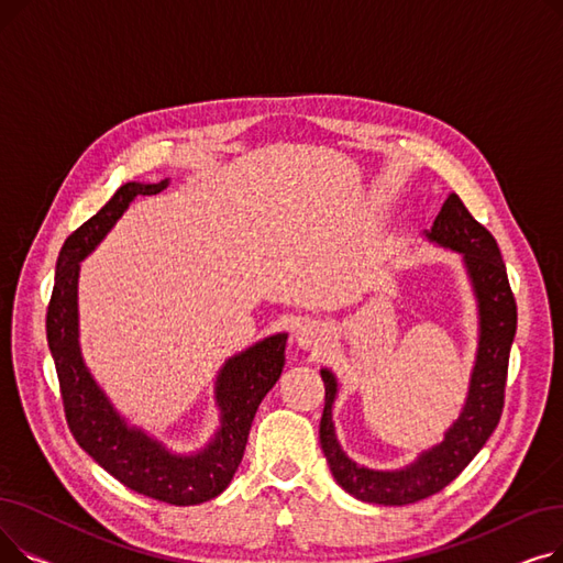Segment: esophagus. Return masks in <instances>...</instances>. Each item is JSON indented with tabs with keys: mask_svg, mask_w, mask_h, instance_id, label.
<instances>
[{
	"mask_svg": "<svg viewBox=\"0 0 563 563\" xmlns=\"http://www.w3.org/2000/svg\"><path fill=\"white\" fill-rule=\"evenodd\" d=\"M329 340V329L321 321H303L297 329V342L301 349H317Z\"/></svg>",
	"mask_w": 563,
	"mask_h": 563,
	"instance_id": "1",
	"label": "esophagus"
}]
</instances>
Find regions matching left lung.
<instances>
[{"mask_svg":"<svg viewBox=\"0 0 563 563\" xmlns=\"http://www.w3.org/2000/svg\"><path fill=\"white\" fill-rule=\"evenodd\" d=\"M424 236L442 249L463 255L479 310V344L467 397L459 420L445 431L442 442L401 470H372L351 461L340 448L333 424L338 380L331 369H321L327 399H323L319 442L333 477L349 495L383 507H404L435 495L452 484L486 445L505 408L509 353L518 323L516 299L495 236L467 212L456 194L448 196L431 230H424Z\"/></svg>","mask_w":563,"mask_h":563,"instance_id":"8db88e82","label":"left lung"}]
</instances>
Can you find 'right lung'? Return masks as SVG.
I'll use <instances>...</instances> for the list:
<instances>
[{
    "mask_svg": "<svg viewBox=\"0 0 563 563\" xmlns=\"http://www.w3.org/2000/svg\"><path fill=\"white\" fill-rule=\"evenodd\" d=\"M166 187L168 177L155 185H123L96 217L68 236L56 260L45 329L66 420L79 448L134 493L166 505L191 507L221 495L232 482L242 463L257 406L280 378L287 335L264 338L225 361L214 386V399L221 408V429L196 454L170 452L157 438L139 427H130L113 408L79 351V262L96 251L136 196H153Z\"/></svg>",
    "mask_w": 563,
    "mask_h": 563,
    "instance_id": "add662e5",
    "label": "right lung"
}]
</instances>
